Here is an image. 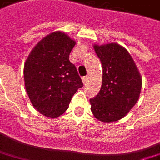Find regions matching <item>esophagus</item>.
<instances>
[{
  "label": "esophagus",
  "instance_id": "34e87169",
  "mask_svg": "<svg viewBox=\"0 0 160 160\" xmlns=\"http://www.w3.org/2000/svg\"><path fill=\"white\" fill-rule=\"evenodd\" d=\"M87 80H88V76H85V77L82 78V81L84 84H85V83L87 82Z\"/></svg>",
  "mask_w": 160,
  "mask_h": 160
}]
</instances>
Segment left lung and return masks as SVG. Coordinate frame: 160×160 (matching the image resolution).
I'll list each match as a JSON object with an SVG mask.
<instances>
[{
	"mask_svg": "<svg viewBox=\"0 0 160 160\" xmlns=\"http://www.w3.org/2000/svg\"><path fill=\"white\" fill-rule=\"evenodd\" d=\"M102 64V85L99 93L90 99L96 119L112 122L122 119L139 98L142 78L133 59L122 46L112 42L94 44Z\"/></svg>",
	"mask_w": 160,
	"mask_h": 160,
	"instance_id": "8db88e82",
	"label": "left lung"
}]
</instances>
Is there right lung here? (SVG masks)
Wrapping results in <instances>:
<instances>
[{
	"instance_id": "1",
	"label": "right lung",
	"mask_w": 160,
	"mask_h": 160,
	"mask_svg": "<svg viewBox=\"0 0 160 160\" xmlns=\"http://www.w3.org/2000/svg\"><path fill=\"white\" fill-rule=\"evenodd\" d=\"M75 41L54 32L38 42L24 64L25 88L34 108L54 118L68 109L72 96L83 86L69 53Z\"/></svg>"
}]
</instances>
